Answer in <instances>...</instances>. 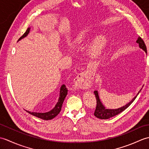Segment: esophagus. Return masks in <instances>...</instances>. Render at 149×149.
<instances>
[{"label": "esophagus", "instance_id": "1", "mask_svg": "<svg viewBox=\"0 0 149 149\" xmlns=\"http://www.w3.org/2000/svg\"><path fill=\"white\" fill-rule=\"evenodd\" d=\"M74 81V88L77 89L87 90L92 84V77L88 76L86 73L82 72L77 75Z\"/></svg>", "mask_w": 149, "mask_h": 149}]
</instances>
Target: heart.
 <instances>
[{
    "label": "heart",
    "mask_w": 149,
    "mask_h": 149,
    "mask_svg": "<svg viewBox=\"0 0 149 149\" xmlns=\"http://www.w3.org/2000/svg\"><path fill=\"white\" fill-rule=\"evenodd\" d=\"M84 37V36H80L77 38V41L83 40ZM107 42H108V40H107V38L105 35L101 34V35L97 36L94 39L89 49V53L90 55L93 57L99 56L106 47Z\"/></svg>",
    "instance_id": "obj_1"
}]
</instances>
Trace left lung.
<instances>
[{"instance_id":"8db88e82","label":"left lung","mask_w":149,"mask_h":149,"mask_svg":"<svg viewBox=\"0 0 149 149\" xmlns=\"http://www.w3.org/2000/svg\"><path fill=\"white\" fill-rule=\"evenodd\" d=\"M136 43H138L139 47H140V48L141 49L143 50H144L145 53H147L146 45H145L143 40H142L140 37L138 38V40H136ZM141 90V89L138 91V93H137L136 95L129 103L125 104V106H123L121 107H119V108H117V109H107V108H106V107L104 106L102 102L100 101L98 91H97V90L94 91V94H95V98L97 99V106H96L95 111L94 115L98 118L106 120V119H109L110 118H111V117H113L117 115H118L119 113L123 111H124L125 109H127V107L130 106L132 102H133V101L135 100L136 98L137 97L138 95L140 93Z\"/></svg>"}]
</instances>
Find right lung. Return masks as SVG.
I'll list each match as a JSON object with an SVG mask.
<instances>
[{
	"instance_id": "add662e5",
	"label": "right lung",
	"mask_w": 149,
	"mask_h": 149,
	"mask_svg": "<svg viewBox=\"0 0 149 149\" xmlns=\"http://www.w3.org/2000/svg\"><path fill=\"white\" fill-rule=\"evenodd\" d=\"M30 29L31 27H28L27 29L26 30V33H25L23 35H22L20 38H19L18 41L21 40L22 39L24 38L25 37H26L28 34H29L30 32ZM68 93V90L67 88H66V86L65 84H63L62 86L60 88V91H59V97L58 99V102L56 103V106L48 112H45V113H38V112H31V111H28L26 110L27 112L30 113L31 115H32L34 116H36L38 118H40L41 119L45 120H51L52 118H54L61 111V107L63 103L64 102L65 97L66 96V95Z\"/></svg>"
}]
</instances>
